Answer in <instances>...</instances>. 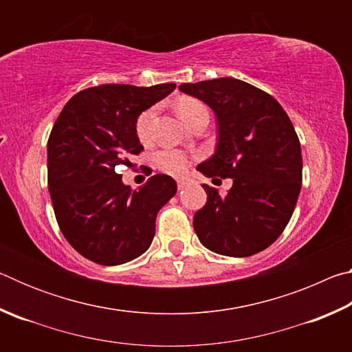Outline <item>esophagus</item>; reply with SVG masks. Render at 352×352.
Wrapping results in <instances>:
<instances>
[{"label":"esophagus","mask_w":352,"mask_h":352,"mask_svg":"<svg viewBox=\"0 0 352 352\" xmlns=\"http://www.w3.org/2000/svg\"><path fill=\"white\" fill-rule=\"evenodd\" d=\"M177 186H178V190H183L184 188L188 186V182H184V180H178V183H177Z\"/></svg>","instance_id":"esophagus-1"}]
</instances>
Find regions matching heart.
I'll return each mask as SVG.
<instances>
[{"label":"heart","instance_id":"obj_1","mask_svg":"<svg viewBox=\"0 0 352 352\" xmlns=\"http://www.w3.org/2000/svg\"><path fill=\"white\" fill-rule=\"evenodd\" d=\"M175 111L178 113L184 122L190 126L195 118H197L200 113L206 111L205 105L200 102V100L188 96H182L175 100ZM157 109L151 107L141 113L136 119V136H138L141 142H147L152 136V126ZM155 164L157 168L164 172V174L172 175V177H183L189 169V157L186 153L180 151H175V148H166V151L158 152L155 155Z\"/></svg>","mask_w":352,"mask_h":352}]
</instances>
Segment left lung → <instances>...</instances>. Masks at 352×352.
I'll return each mask as SVG.
<instances>
[{
    "label": "left lung",
    "mask_w": 352,
    "mask_h": 352,
    "mask_svg": "<svg viewBox=\"0 0 352 352\" xmlns=\"http://www.w3.org/2000/svg\"><path fill=\"white\" fill-rule=\"evenodd\" d=\"M178 88L217 118L216 153L197 169L212 180L233 178L226 195L204 184L208 199L194 214L195 234L223 256L262 252L281 236L300 195L302 158L294 124L269 93L233 77Z\"/></svg>",
    "instance_id": "8db88e82"
}]
</instances>
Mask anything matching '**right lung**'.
Segmentation results:
<instances>
[{
    "instance_id": "add662e5",
    "label": "right lung",
    "mask_w": 352,
    "mask_h": 352,
    "mask_svg": "<svg viewBox=\"0 0 352 352\" xmlns=\"http://www.w3.org/2000/svg\"><path fill=\"white\" fill-rule=\"evenodd\" d=\"M174 90L175 83L91 87L74 94L54 122L47 188L62 234L83 258L119 265L151 247L157 214L175 195L177 183L157 174L132 190L115 169L133 168L132 158L144 148L136 119Z\"/></svg>"
}]
</instances>
